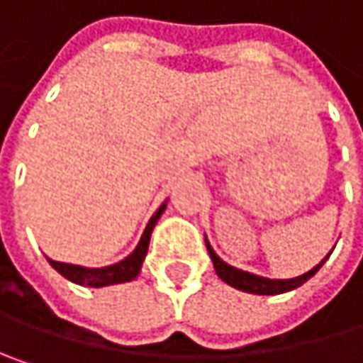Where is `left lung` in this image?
<instances>
[{
  "mask_svg": "<svg viewBox=\"0 0 363 363\" xmlns=\"http://www.w3.org/2000/svg\"><path fill=\"white\" fill-rule=\"evenodd\" d=\"M206 246H208V252H210V258L214 262V269H216L218 277L223 281H227L229 286H233L238 290H244V292H252V294H281V292L294 290V288L303 286L309 277H313L328 258L326 256L320 264H315L311 271H307V273H303L298 277H292V279H267V277H260V275H254V273H248V271H242V269H235V267L227 264L225 260H220L216 256V252L212 250V246L208 242H206Z\"/></svg>",
  "mask_w": 363,
  "mask_h": 363,
  "instance_id": "left-lung-1",
  "label": "left lung"
}]
</instances>
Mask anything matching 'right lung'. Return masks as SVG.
Segmentation results:
<instances>
[{"label":"right lung","instance_id":"right-lung-1","mask_svg":"<svg viewBox=\"0 0 363 363\" xmlns=\"http://www.w3.org/2000/svg\"><path fill=\"white\" fill-rule=\"evenodd\" d=\"M166 210V203L160 206V210L151 216L136 250L125 256L123 260L111 264V267H101V269H88V267H79V264H69V262H58V260H50V264L62 275L67 277L69 281L73 284H79V286H90V288H103V286H111V284H123V281H132L138 273H140V267H143V260L147 256L149 250V240H151V233H153V227L157 223V218L162 216V212Z\"/></svg>","mask_w":363,"mask_h":363}]
</instances>
